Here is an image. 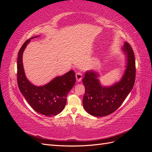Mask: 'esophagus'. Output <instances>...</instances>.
<instances>
[{
	"label": "esophagus",
	"instance_id": "34e87169",
	"mask_svg": "<svg viewBox=\"0 0 152 152\" xmlns=\"http://www.w3.org/2000/svg\"><path fill=\"white\" fill-rule=\"evenodd\" d=\"M76 80H77V82H80V81H81V80H82V73H80V72H77V73H76Z\"/></svg>",
	"mask_w": 152,
	"mask_h": 152
}]
</instances>
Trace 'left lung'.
Instances as JSON below:
<instances>
[{"label":"left lung","mask_w":152,"mask_h":152,"mask_svg":"<svg viewBox=\"0 0 152 152\" xmlns=\"http://www.w3.org/2000/svg\"><path fill=\"white\" fill-rule=\"evenodd\" d=\"M122 50L127 58L126 69L121 80L115 84L104 87L94 71L85 73L82 82L85 86L83 106L86 111L94 117L107 116L121 107L133 88L136 79V63L133 50L125 42Z\"/></svg>","instance_id":"obj_1"}]
</instances>
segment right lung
Wrapping results in <instances>:
<instances>
[{"mask_svg":"<svg viewBox=\"0 0 152 152\" xmlns=\"http://www.w3.org/2000/svg\"><path fill=\"white\" fill-rule=\"evenodd\" d=\"M27 40L18 52L17 61V81L19 89L27 102L35 111L48 117L56 115L65 108L66 97L75 83V73L70 70L62 76L54 78L42 86L32 84L26 79L23 65V53L30 39Z\"/></svg>","mask_w":152,"mask_h":152,"instance_id":"1","label":"right lung"}]
</instances>
